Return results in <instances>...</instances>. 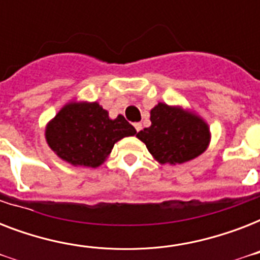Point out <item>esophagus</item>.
Returning <instances> with one entry per match:
<instances>
[{"label": "esophagus", "mask_w": 260, "mask_h": 260, "mask_svg": "<svg viewBox=\"0 0 260 260\" xmlns=\"http://www.w3.org/2000/svg\"><path fill=\"white\" fill-rule=\"evenodd\" d=\"M134 126H135V129L138 131V132H139V131H140V129H142V124H140V122H135Z\"/></svg>", "instance_id": "obj_1"}]
</instances>
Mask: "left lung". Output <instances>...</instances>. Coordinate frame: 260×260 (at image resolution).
Listing matches in <instances>:
<instances>
[{"instance_id":"8db88e82","label":"left lung","mask_w":260,"mask_h":260,"mask_svg":"<svg viewBox=\"0 0 260 260\" xmlns=\"http://www.w3.org/2000/svg\"><path fill=\"white\" fill-rule=\"evenodd\" d=\"M150 114L151 126L140 131L136 138L160 165L189 162L209 147V125L194 110L158 102Z\"/></svg>"}]
</instances>
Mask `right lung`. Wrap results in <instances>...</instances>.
<instances>
[{"instance_id": "obj_1", "label": "right lung", "mask_w": 260, "mask_h": 260, "mask_svg": "<svg viewBox=\"0 0 260 260\" xmlns=\"http://www.w3.org/2000/svg\"><path fill=\"white\" fill-rule=\"evenodd\" d=\"M136 129L118 114L110 118L97 101L71 100L47 122L46 142L64 162L75 167H100L114 144Z\"/></svg>"}]
</instances>
